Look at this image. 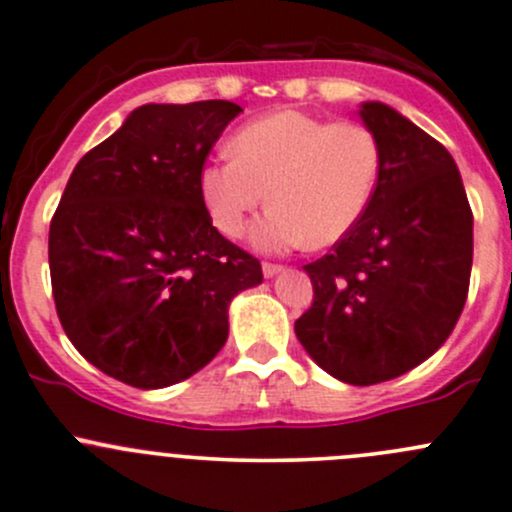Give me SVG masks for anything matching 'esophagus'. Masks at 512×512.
<instances>
[{
    "instance_id": "obj_1",
    "label": "esophagus",
    "mask_w": 512,
    "mask_h": 512,
    "mask_svg": "<svg viewBox=\"0 0 512 512\" xmlns=\"http://www.w3.org/2000/svg\"><path fill=\"white\" fill-rule=\"evenodd\" d=\"M280 271H283V266H280V263H263V276L266 278L278 276Z\"/></svg>"
}]
</instances>
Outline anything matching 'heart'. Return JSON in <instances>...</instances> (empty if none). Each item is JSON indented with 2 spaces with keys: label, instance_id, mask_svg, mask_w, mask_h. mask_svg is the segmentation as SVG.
Returning <instances> with one entry per match:
<instances>
[{
  "label": "heart",
  "instance_id": "b5f03b06",
  "mask_svg": "<svg viewBox=\"0 0 512 512\" xmlns=\"http://www.w3.org/2000/svg\"><path fill=\"white\" fill-rule=\"evenodd\" d=\"M229 153L200 170L202 202L214 227L236 239L268 197L271 210L251 232L263 251L337 244L364 217L381 178V146L368 126L298 109L236 129Z\"/></svg>",
  "mask_w": 512,
  "mask_h": 512
}]
</instances>
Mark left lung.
Segmentation results:
<instances>
[{
	"label": "left lung",
	"mask_w": 512,
	"mask_h": 512,
	"mask_svg": "<svg viewBox=\"0 0 512 512\" xmlns=\"http://www.w3.org/2000/svg\"><path fill=\"white\" fill-rule=\"evenodd\" d=\"M381 178L364 217L307 263L312 307L295 322L307 354L351 386L390 381L452 334L474 258V214L452 153L403 114L364 102Z\"/></svg>",
	"instance_id": "1"
}]
</instances>
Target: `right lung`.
Instances as JSON below:
<instances>
[{
  "mask_svg": "<svg viewBox=\"0 0 512 512\" xmlns=\"http://www.w3.org/2000/svg\"><path fill=\"white\" fill-rule=\"evenodd\" d=\"M239 104H144L87 151L48 234L56 310L75 349L134 388L185 381L217 356L229 302L263 280L212 227L200 170Z\"/></svg>",
  "mask_w": 512,
  "mask_h": 512,
  "instance_id": "add662e5",
  "label": "right lung"
}]
</instances>
